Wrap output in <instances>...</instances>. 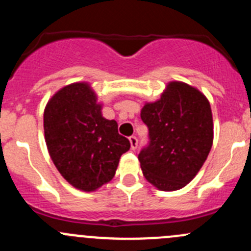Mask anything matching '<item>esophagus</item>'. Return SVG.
<instances>
[{"label": "esophagus", "instance_id": "esophagus-1", "mask_svg": "<svg viewBox=\"0 0 251 251\" xmlns=\"http://www.w3.org/2000/svg\"><path fill=\"white\" fill-rule=\"evenodd\" d=\"M130 144H131V149H133V151L137 148L138 141H137V138L135 137V136H131V137H130Z\"/></svg>", "mask_w": 251, "mask_h": 251}]
</instances>
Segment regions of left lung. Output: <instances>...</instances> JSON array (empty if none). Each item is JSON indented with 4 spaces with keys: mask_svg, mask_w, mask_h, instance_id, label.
<instances>
[{
    "mask_svg": "<svg viewBox=\"0 0 251 251\" xmlns=\"http://www.w3.org/2000/svg\"><path fill=\"white\" fill-rule=\"evenodd\" d=\"M141 119L149 144L138 154L143 176L160 191L183 188L199 173L214 141L207 98L181 81H171L160 100L146 103Z\"/></svg>",
    "mask_w": 251,
    "mask_h": 251,
    "instance_id": "obj_1",
    "label": "left lung"
}]
</instances>
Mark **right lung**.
I'll use <instances>...</instances> for the list:
<instances>
[{
	"label": "right lung",
	"mask_w": 251,
	"mask_h": 251,
	"mask_svg": "<svg viewBox=\"0 0 251 251\" xmlns=\"http://www.w3.org/2000/svg\"><path fill=\"white\" fill-rule=\"evenodd\" d=\"M48 153L60 175L75 188L93 192L115 175L130 141L119 135L115 120L102 115V104L87 82L64 86L44 113Z\"/></svg>",
	"instance_id": "obj_1"
}]
</instances>
